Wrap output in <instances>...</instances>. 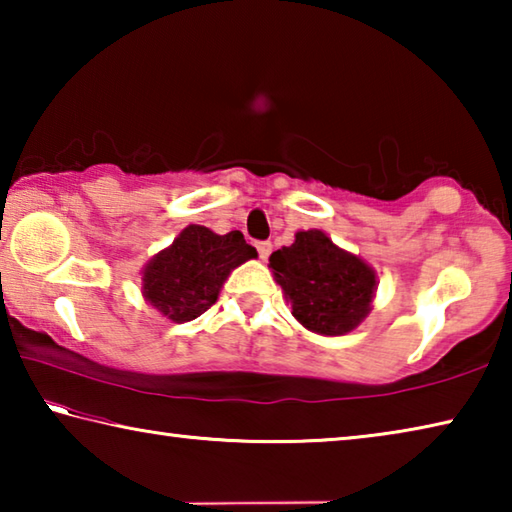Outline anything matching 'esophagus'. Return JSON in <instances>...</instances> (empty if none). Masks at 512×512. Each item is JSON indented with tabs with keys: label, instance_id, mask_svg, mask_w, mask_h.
I'll return each instance as SVG.
<instances>
[{
	"label": "esophagus",
	"instance_id": "34e87169",
	"mask_svg": "<svg viewBox=\"0 0 512 512\" xmlns=\"http://www.w3.org/2000/svg\"><path fill=\"white\" fill-rule=\"evenodd\" d=\"M271 250H273L271 241H259V244H257V253H259V257L264 259V262L268 259V255H271Z\"/></svg>",
	"mask_w": 512,
	"mask_h": 512
}]
</instances>
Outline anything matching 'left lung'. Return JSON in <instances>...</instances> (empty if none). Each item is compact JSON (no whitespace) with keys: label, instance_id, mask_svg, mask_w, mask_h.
<instances>
[{"label":"left lung","instance_id":"8db88e82","mask_svg":"<svg viewBox=\"0 0 512 512\" xmlns=\"http://www.w3.org/2000/svg\"><path fill=\"white\" fill-rule=\"evenodd\" d=\"M268 268L302 327L320 336H345L370 314L379 287L366 259L336 246L323 230H300L291 246L268 259Z\"/></svg>","mask_w":512,"mask_h":512}]
</instances>
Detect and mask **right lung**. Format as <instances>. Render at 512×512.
<instances>
[{"mask_svg": "<svg viewBox=\"0 0 512 512\" xmlns=\"http://www.w3.org/2000/svg\"><path fill=\"white\" fill-rule=\"evenodd\" d=\"M255 257L239 230L216 235L192 223L144 264L142 296L171 323H189L214 305L228 275Z\"/></svg>", "mask_w": 512, "mask_h": 512, "instance_id": "right-lung-1", "label": "right lung"}]
</instances>
